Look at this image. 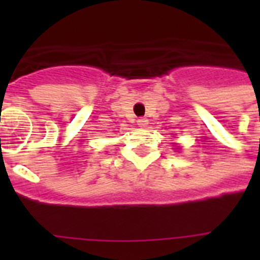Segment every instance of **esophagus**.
I'll return each instance as SVG.
<instances>
[{
    "label": "esophagus",
    "instance_id": "obj_1",
    "mask_svg": "<svg viewBox=\"0 0 260 260\" xmlns=\"http://www.w3.org/2000/svg\"><path fill=\"white\" fill-rule=\"evenodd\" d=\"M147 124H148V120H147V118H144V117H140L138 120V125L139 126H146Z\"/></svg>",
    "mask_w": 260,
    "mask_h": 260
}]
</instances>
